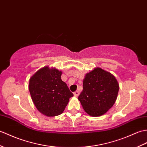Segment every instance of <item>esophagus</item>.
Segmentation results:
<instances>
[{
    "label": "esophagus",
    "mask_w": 147,
    "mask_h": 147,
    "mask_svg": "<svg viewBox=\"0 0 147 147\" xmlns=\"http://www.w3.org/2000/svg\"><path fill=\"white\" fill-rule=\"evenodd\" d=\"M73 94H74V96L78 97V96H79V94H80V92L78 91H76L74 92Z\"/></svg>",
    "instance_id": "obj_1"
}]
</instances>
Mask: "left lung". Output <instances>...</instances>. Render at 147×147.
I'll return each mask as SVG.
<instances>
[{
    "label": "left lung",
    "instance_id": "obj_1",
    "mask_svg": "<svg viewBox=\"0 0 147 147\" xmlns=\"http://www.w3.org/2000/svg\"><path fill=\"white\" fill-rule=\"evenodd\" d=\"M118 91L119 84L113 75L96 67L85 76L78 100L88 114L99 117L113 106Z\"/></svg>",
    "mask_w": 147,
    "mask_h": 147
}]
</instances>
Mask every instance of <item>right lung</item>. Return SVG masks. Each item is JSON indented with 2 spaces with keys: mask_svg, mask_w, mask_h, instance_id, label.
<instances>
[{
  "mask_svg": "<svg viewBox=\"0 0 147 147\" xmlns=\"http://www.w3.org/2000/svg\"><path fill=\"white\" fill-rule=\"evenodd\" d=\"M61 71L43 67L30 78L29 90L34 104L47 117L61 115L73 96L67 84L61 80Z\"/></svg>",
  "mask_w": 147,
  "mask_h": 147,
  "instance_id": "1",
  "label": "right lung"
}]
</instances>
